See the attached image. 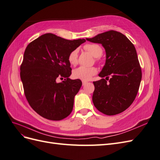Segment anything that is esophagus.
<instances>
[{
  "label": "esophagus",
  "mask_w": 160,
  "mask_h": 160,
  "mask_svg": "<svg viewBox=\"0 0 160 160\" xmlns=\"http://www.w3.org/2000/svg\"><path fill=\"white\" fill-rule=\"evenodd\" d=\"M82 83H83V85H85L87 83H88V82L85 81H82Z\"/></svg>",
  "instance_id": "1"
}]
</instances>
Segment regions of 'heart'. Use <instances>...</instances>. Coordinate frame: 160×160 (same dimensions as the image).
<instances>
[{"mask_svg":"<svg viewBox=\"0 0 160 160\" xmlns=\"http://www.w3.org/2000/svg\"><path fill=\"white\" fill-rule=\"evenodd\" d=\"M84 49L90 52L93 57H95L96 61H100V56L103 53V49L100 45L94 43H88L83 47ZM69 62L72 65H77L78 62V51L75 49L72 51L68 56ZM98 72V69L95 67H79L75 69L72 72V76L75 79H79L83 81H88L91 77Z\"/></svg>","mask_w":160,"mask_h":160,"instance_id":"1","label":"heart"}]
</instances>
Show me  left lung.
Segmentation results:
<instances>
[{
	"instance_id": "left-lung-1",
	"label": "left lung",
	"mask_w": 160,
	"mask_h": 160,
	"mask_svg": "<svg viewBox=\"0 0 160 160\" xmlns=\"http://www.w3.org/2000/svg\"><path fill=\"white\" fill-rule=\"evenodd\" d=\"M86 40L100 43L106 52L105 65L99 74L106 78L93 81L95 107L107 115L122 113L133 102L142 80L135 48L126 36L113 30Z\"/></svg>"
}]
</instances>
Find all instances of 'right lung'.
Masks as SVG:
<instances>
[{
  "label": "right lung",
  "mask_w": 160,
  "mask_h": 160,
  "mask_svg": "<svg viewBox=\"0 0 160 160\" xmlns=\"http://www.w3.org/2000/svg\"><path fill=\"white\" fill-rule=\"evenodd\" d=\"M85 39L67 40L46 33L28 44L24 52L20 75L26 99L42 118L59 121L69 116L82 82L72 80L69 53ZM65 78L61 83L58 78Z\"/></svg>",
  "instance_id": "obj_1"
}]
</instances>
